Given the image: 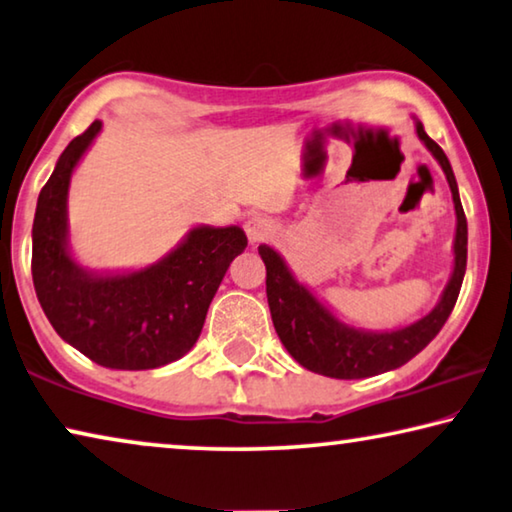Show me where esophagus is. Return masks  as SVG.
Returning <instances> with one entry per match:
<instances>
[{
  "mask_svg": "<svg viewBox=\"0 0 512 512\" xmlns=\"http://www.w3.org/2000/svg\"><path fill=\"white\" fill-rule=\"evenodd\" d=\"M245 231H247V238L251 245H258V242H265L267 238H272L274 224L265 217H251L245 224Z\"/></svg>",
  "mask_w": 512,
  "mask_h": 512,
  "instance_id": "1",
  "label": "esophagus"
}]
</instances>
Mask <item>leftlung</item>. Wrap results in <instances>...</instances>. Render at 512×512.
Here are the masks:
<instances>
[{"mask_svg": "<svg viewBox=\"0 0 512 512\" xmlns=\"http://www.w3.org/2000/svg\"><path fill=\"white\" fill-rule=\"evenodd\" d=\"M414 125L423 146L442 167L455 206L453 272L437 306L428 316L419 318L412 325L391 329V332L352 327L348 322L338 320L329 311V306L311 293L309 286L297 281L277 249L267 245L258 247L267 270L265 288L274 329L290 357L313 373L336 377V380H361V377L387 373L407 364L439 334L458 300L467 270V217L446 153L426 135L419 119H414Z\"/></svg>", "mask_w": 512, "mask_h": 512, "instance_id": "1", "label": "left lung"}]
</instances>
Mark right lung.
I'll return each instance as SVG.
<instances>
[{"label": "right lung", "instance_id": "obj_1", "mask_svg": "<svg viewBox=\"0 0 512 512\" xmlns=\"http://www.w3.org/2000/svg\"><path fill=\"white\" fill-rule=\"evenodd\" d=\"M102 121H93L61 153L38 194L31 229V277L50 325L96 364L148 371L194 348L208 306L238 254L247 247L240 226H194L160 261L130 272L86 270L70 254V176Z\"/></svg>", "mask_w": 512, "mask_h": 512}]
</instances>
